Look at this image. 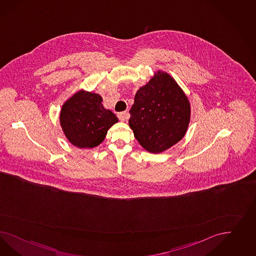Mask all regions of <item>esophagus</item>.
Listing matches in <instances>:
<instances>
[{
  "instance_id": "1",
  "label": "esophagus",
  "mask_w": 256,
  "mask_h": 256,
  "mask_svg": "<svg viewBox=\"0 0 256 256\" xmlns=\"http://www.w3.org/2000/svg\"><path fill=\"white\" fill-rule=\"evenodd\" d=\"M117 116H118L119 120H121V121H126V120H128V119L130 118V114H128V112H119Z\"/></svg>"
}]
</instances>
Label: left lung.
Returning <instances> with one entry per match:
<instances>
[{
  "label": "left lung",
  "mask_w": 256,
  "mask_h": 256,
  "mask_svg": "<svg viewBox=\"0 0 256 256\" xmlns=\"http://www.w3.org/2000/svg\"><path fill=\"white\" fill-rule=\"evenodd\" d=\"M128 124L144 150L160 153L180 141L190 121V104L168 74L158 72L138 90Z\"/></svg>",
  "instance_id": "left-lung-1"
}]
</instances>
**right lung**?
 <instances>
[{
	"instance_id": "right-lung-1",
	"label": "right lung",
	"mask_w": 256,
	"mask_h": 256,
	"mask_svg": "<svg viewBox=\"0 0 256 256\" xmlns=\"http://www.w3.org/2000/svg\"><path fill=\"white\" fill-rule=\"evenodd\" d=\"M118 118L102 105L97 94L80 90L62 106L60 124L67 139L80 148H92L106 137Z\"/></svg>"
}]
</instances>
